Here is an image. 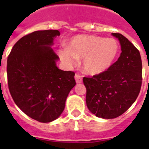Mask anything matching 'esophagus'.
<instances>
[{"mask_svg":"<svg viewBox=\"0 0 149 149\" xmlns=\"http://www.w3.org/2000/svg\"><path fill=\"white\" fill-rule=\"evenodd\" d=\"M75 79H76L77 84L82 83V81H83V79H82V76L79 74V73H76V75H75Z\"/></svg>","mask_w":149,"mask_h":149,"instance_id":"34e87169","label":"esophagus"}]
</instances>
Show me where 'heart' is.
Returning <instances> with one entry per match:
<instances>
[{
  "label": "heart",
  "instance_id": "1",
  "mask_svg": "<svg viewBox=\"0 0 149 149\" xmlns=\"http://www.w3.org/2000/svg\"><path fill=\"white\" fill-rule=\"evenodd\" d=\"M118 52V44L113 38L77 36L71 39L68 48H61L59 56L67 64H73L77 58H84V72L96 75L111 66Z\"/></svg>",
  "mask_w": 149,
  "mask_h": 149
}]
</instances>
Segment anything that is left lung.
<instances>
[{"mask_svg": "<svg viewBox=\"0 0 149 149\" xmlns=\"http://www.w3.org/2000/svg\"><path fill=\"white\" fill-rule=\"evenodd\" d=\"M118 38L121 53L118 61L99 74L84 77L86 102L91 113L104 119L124 113L136 100L142 82L140 52L127 38L112 33Z\"/></svg>", "mask_w": 149, "mask_h": 149, "instance_id": "obj_1", "label": "left lung"}]
</instances>
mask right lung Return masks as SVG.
Wrapping results in <instances>:
<instances>
[{"label":"right lung","mask_w":149,"mask_h":149,"mask_svg":"<svg viewBox=\"0 0 149 149\" xmlns=\"http://www.w3.org/2000/svg\"><path fill=\"white\" fill-rule=\"evenodd\" d=\"M58 30L36 31L20 38L8 57V85L14 101L39 122L58 118L76 85L72 71L56 66L58 56L51 46Z\"/></svg>","instance_id":"right-lung-1"}]
</instances>
